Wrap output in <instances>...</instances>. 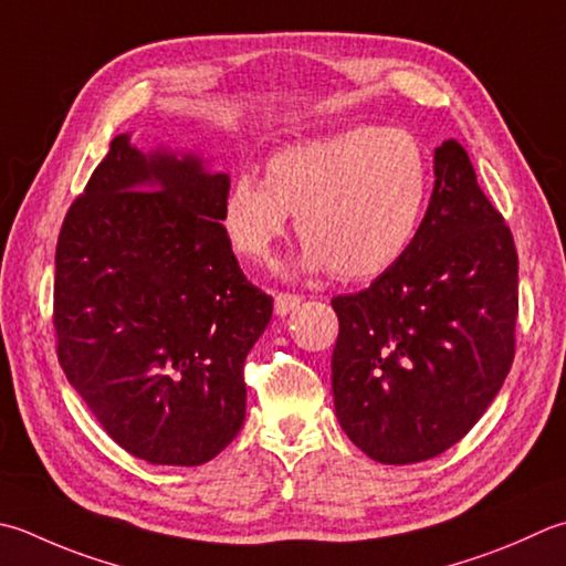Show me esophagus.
Here are the masks:
<instances>
[{
	"label": "esophagus",
	"mask_w": 566,
	"mask_h": 566,
	"mask_svg": "<svg viewBox=\"0 0 566 566\" xmlns=\"http://www.w3.org/2000/svg\"><path fill=\"white\" fill-rule=\"evenodd\" d=\"M304 302L302 294H294V292H276L274 296V312L280 316H286L294 308H298V304Z\"/></svg>",
	"instance_id": "1"
}]
</instances>
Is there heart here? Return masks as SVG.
Wrapping results in <instances>:
<instances>
[{
  "label": "heart",
  "instance_id": "b5f03b06",
  "mask_svg": "<svg viewBox=\"0 0 566 566\" xmlns=\"http://www.w3.org/2000/svg\"><path fill=\"white\" fill-rule=\"evenodd\" d=\"M429 201V161L402 127H353L276 149L264 181H232L223 226L238 254L264 264L296 216L306 270L338 280L380 276L400 262L419 232Z\"/></svg>",
  "mask_w": 566,
  "mask_h": 566
}]
</instances>
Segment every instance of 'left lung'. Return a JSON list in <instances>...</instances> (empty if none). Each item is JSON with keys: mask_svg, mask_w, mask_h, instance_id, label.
<instances>
[{"mask_svg": "<svg viewBox=\"0 0 566 566\" xmlns=\"http://www.w3.org/2000/svg\"><path fill=\"white\" fill-rule=\"evenodd\" d=\"M434 191L412 248L368 290L331 298L336 417L380 463L457 444L515 358L517 250L459 142L434 151Z\"/></svg>", "mask_w": 566, "mask_h": 566, "instance_id": "8db88e82", "label": "left lung"}]
</instances>
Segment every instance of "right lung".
Here are the masks:
<instances>
[{
  "mask_svg": "<svg viewBox=\"0 0 566 566\" xmlns=\"http://www.w3.org/2000/svg\"><path fill=\"white\" fill-rule=\"evenodd\" d=\"M230 181L119 135L63 218L53 331L65 378L132 457L216 459L245 422V358L272 318L223 226Z\"/></svg>",
  "mask_w": 566,
  "mask_h": 566,
  "instance_id": "add662e5",
  "label": "right lung"
}]
</instances>
